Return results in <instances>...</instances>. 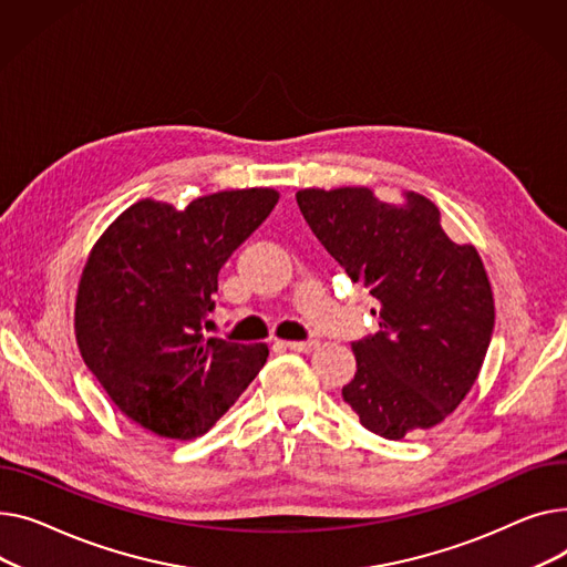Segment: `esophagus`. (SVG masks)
I'll return each mask as SVG.
<instances>
[{"instance_id":"esophagus-1","label":"esophagus","mask_w":567,"mask_h":567,"mask_svg":"<svg viewBox=\"0 0 567 567\" xmlns=\"http://www.w3.org/2000/svg\"><path fill=\"white\" fill-rule=\"evenodd\" d=\"M318 339H309V341H286L284 346L288 348V350H295V352H311V350H316L318 348Z\"/></svg>"}]
</instances>
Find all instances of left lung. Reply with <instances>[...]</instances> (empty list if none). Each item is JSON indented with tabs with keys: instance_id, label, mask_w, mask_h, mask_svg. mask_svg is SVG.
<instances>
[{
	"instance_id": "1",
	"label": "left lung",
	"mask_w": 567,
	"mask_h": 567,
	"mask_svg": "<svg viewBox=\"0 0 567 567\" xmlns=\"http://www.w3.org/2000/svg\"><path fill=\"white\" fill-rule=\"evenodd\" d=\"M297 206L346 275L380 302V329L352 343L343 401L384 440L442 423L474 386L494 329V299L472 245H455L437 206L408 192L302 189ZM375 313V311H373Z\"/></svg>"
}]
</instances>
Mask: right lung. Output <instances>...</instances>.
Wrapping results in <instances>:
<instances>
[{
	"instance_id": "1",
	"label": "right lung",
	"mask_w": 567,
	"mask_h": 567,
	"mask_svg": "<svg viewBox=\"0 0 567 567\" xmlns=\"http://www.w3.org/2000/svg\"><path fill=\"white\" fill-rule=\"evenodd\" d=\"M268 187L202 196L185 210L130 206L82 272L75 334L89 371L116 408L169 440H194L238 401L268 346L206 339L217 275L268 219Z\"/></svg>"
}]
</instances>
